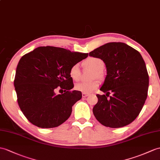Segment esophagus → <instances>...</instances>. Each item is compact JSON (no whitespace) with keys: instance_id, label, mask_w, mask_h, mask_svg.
Listing matches in <instances>:
<instances>
[{"instance_id":"esophagus-1","label":"esophagus","mask_w":160,"mask_h":160,"mask_svg":"<svg viewBox=\"0 0 160 160\" xmlns=\"http://www.w3.org/2000/svg\"><path fill=\"white\" fill-rule=\"evenodd\" d=\"M88 96H89L88 93H86V92H83L82 93V96L83 97V98H85V97H86Z\"/></svg>"}]
</instances>
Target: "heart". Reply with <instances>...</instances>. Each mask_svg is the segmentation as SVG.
Listing matches in <instances>:
<instances>
[{
  "instance_id": "b5f03b06",
  "label": "heart",
  "mask_w": 160,
  "mask_h": 160,
  "mask_svg": "<svg viewBox=\"0 0 160 160\" xmlns=\"http://www.w3.org/2000/svg\"><path fill=\"white\" fill-rule=\"evenodd\" d=\"M83 65L85 67H88L94 70L93 74V77H98L101 79L103 77L102 68H104V63L102 59L96 57H91L85 60L83 62ZM69 76L71 79L78 81L80 78V69L79 65L75 64L72 65L69 70ZM99 86V81L97 79H94L89 82L79 83L75 85V89L77 91L82 92H91L95 90Z\"/></svg>"
}]
</instances>
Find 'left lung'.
<instances>
[{"mask_svg":"<svg viewBox=\"0 0 160 160\" xmlns=\"http://www.w3.org/2000/svg\"><path fill=\"white\" fill-rule=\"evenodd\" d=\"M89 56L102 59L107 72L100 89L106 95L97 94L98 102L93 108L96 119L112 128L128 125L137 118L147 97L149 75L142 56L121 42H108Z\"/></svg>","mask_w":160,"mask_h":160,"instance_id":"8db88e82","label":"left lung"}]
</instances>
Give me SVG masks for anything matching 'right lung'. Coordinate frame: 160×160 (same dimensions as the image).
<instances>
[{
	"instance_id": "obj_1",
	"label": "right lung",
	"mask_w": 160,
	"mask_h": 160,
	"mask_svg": "<svg viewBox=\"0 0 160 160\" xmlns=\"http://www.w3.org/2000/svg\"><path fill=\"white\" fill-rule=\"evenodd\" d=\"M88 53L64 48L39 47L19 61L14 79L18 102L30 123L41 128L59 126L72 112V107L82 97L73 88L69 70ZM64 93L56 95L57 88Z\"/></svg>"
}]
</instances>
